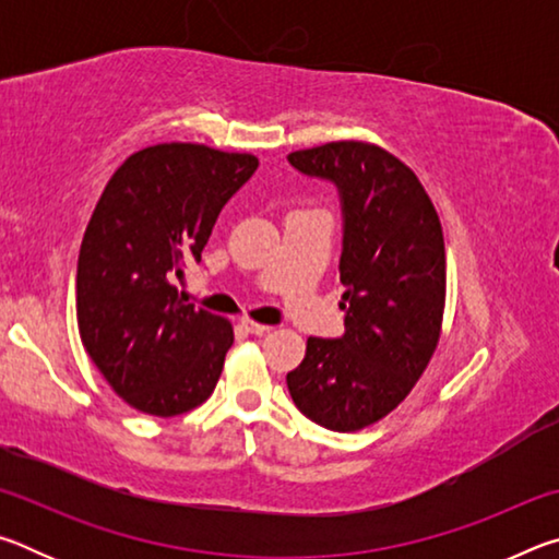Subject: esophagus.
<instances>
[{
  "mask_svg": "<svg viewBox=\"0 0 559 559\" xmlns=\"http://www.w3.org/2000/svg\"><path fill=\"white\" fill-rule=\"evenodd\" d=\"M241 325L249 330L251 335H263V333H269V325H263V323H253V320H241Z\"/></svg>",
  "mask_w": 559,
  "mask_h": 559,
  "instance_id": "34e87169",
  "label": "esophagus"
}]
</instances>
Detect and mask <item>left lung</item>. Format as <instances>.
Returning <instances> with one entry per match:
<instances>
[{"label": "left lung", "mask_w": 559, "mask_h": 559, "mask_svg": "<svg viewBox=\"0 0 559 559\" xmlns=\"http://www.w3.org/2000/svg\"><path fill=\"white\" fill-rule=\"evenodd\" d=\"M288 163L337 189L345 286V333L308 340L288 392L310 421L357 431L412 392L437 349L447 296L441 222L412 169L377 145L328 143Z\"/></svg>", "instance_id": "obj_1"}]
</instances>
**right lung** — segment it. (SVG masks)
Returning <instances> with one entry per match:
<instances>
[{"label": "right lung", "instance_id": "right-lung-1", "mask_svg": "<svg viewBox=\"0 0 559 559\" xmlns=\"http://www.w3.org/2000/svg\"><path fill=\"white\" fill-rule=\"evenodd\" d=\"M259 159L165 143L122 163L83 234L75 313L83 347L138 412L175 416L219 382L234 343L229 320L197 310L173 286L200 263L216 216Z\"/></svg>", "mask_w": 559, "mask_h": 559}]
</instances>
